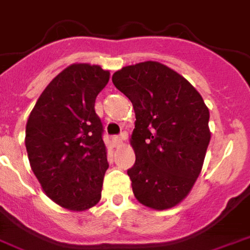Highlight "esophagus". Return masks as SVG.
Returning a JSON list of instances; mask_svg holds the SVG:
<instances>
[{"instance_id": "esophagus-1", "label": "esophagus", "mask_w": 250, "mask_h": 250, "mask_svg": "<svg viewBox=\"0 0 250 250\" xmlns=\"http://www.w3.org/2000/svg\"><path fill=\"white\" fill-rule=\"evenodd\" d=\"M112 142H113L115 146H119L123 142V137H112Z\"/></svg>"}]
</instances>
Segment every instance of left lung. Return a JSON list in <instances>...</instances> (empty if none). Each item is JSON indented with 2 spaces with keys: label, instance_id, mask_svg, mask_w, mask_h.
I'll return each instance as SVG.
<instances>
[{
  "label": "left lung",
  "instance_id": "left-lung-1",
  "mask_svg": "<svg viewBox=\"0 0 250 250\" xmlns=\"http://www.w3.org/2000/svg\"><path fill=\"white\" fill-rule=\"evenodd\" d=\"M112 82L134 106L135 164L127 174L132 193L152 209L186 198L203 168L210 131L201 94L182 75L157 61L116 71Z\"/></svg>",
  "mask_w": 250,
  "mask_h": 250
}]
</instances>
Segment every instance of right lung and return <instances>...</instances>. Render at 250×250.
<instances>
[{
	"mask_svg": "<svg viewBox=\"0 0 250 250\" xmlns=\"http://www.w3.org/2000/svg\"><path fill=\"white\" fill-rule=\"evenodd\" d=\"M109 81L100 65L71 64L42 91L25 125V149L42 190L62 208L86 210L101 198L109 164L94 104Z\"/></svg>",
	"mask_w": 250,
	"mask_h": 250,
	"instance_id": "1",
	"label": "right lung"
}]
</instances>
